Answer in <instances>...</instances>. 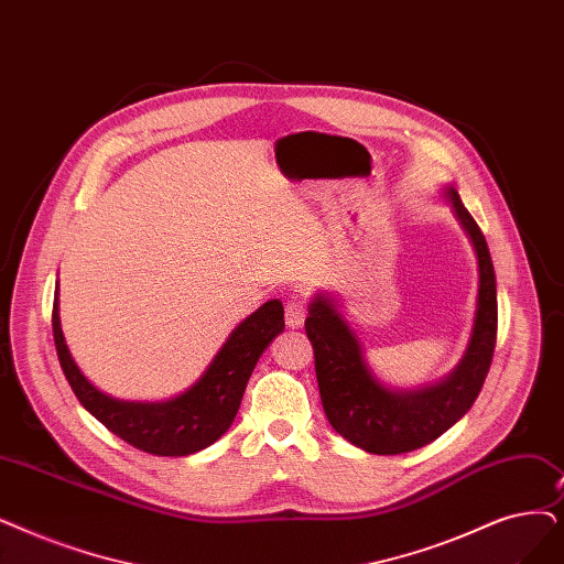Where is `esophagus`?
<instances>
[{"instance_id":"1","label":"esophagus","mask_w":564,"mask_h":564,"mask_svg":"<svg viewBox=\"0 0 564 564\" xmlns=\"http://www.w3.org/2000/svg\"><path fill=\"white\" fill-rule=\"evenodd\" d=\"M306 315H308V304H306L304 297L295 295V297L288 300V304H285V325L288 327L300 329L306 321Z\"/></svg>"}]
</instances>
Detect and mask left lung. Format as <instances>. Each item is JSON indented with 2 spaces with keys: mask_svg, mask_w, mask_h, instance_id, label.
<instances>
[{
  "mask_svg": "<svg viewBox=\"0 0 564 564\" xmlns=\"http://www.w3.org/2000/svg\"><path fill=\"white\" fill-rule=\"evenodd\" d=\"M447 195L479 260L473 338L458 369L447 380L410 394L389 391L366 369L359 340L332 300L315 297L304 323L329 424L348 443L371 454L394 456L433 443L473 408L491 369L498 336V295L491 253L484 232L463 207L456 188H449Z\"/></svg>",
  "mask_w": 564,
  "mask_h": 564,
  "instance_id": "obj_1",
  "label": "left lung"
}]
</instances>
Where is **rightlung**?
Returning a JSON list of instances; mask_svg holds the SVG:
<instances>
[{"label": "right lung", "mask_w": 564, "mask_h": 564, "mask_svg": "<svg viewBox=\"0 0 564 564\" xmlns=\"http://www.w3.org/2000/svg\"><path fill=\"white\" fill-rule=\"evenodd\" d=\"M283 327V304L267 302L230 334L207 373L182 397L165 403H129L104 394L80 373L64 343L57 300L53 304L55 348L73 394L108 431L154 456H188L216 443L235 422L260 355Z\"/></svg>", "instance_id": "obj_1"}]
</instances>
